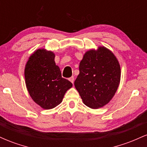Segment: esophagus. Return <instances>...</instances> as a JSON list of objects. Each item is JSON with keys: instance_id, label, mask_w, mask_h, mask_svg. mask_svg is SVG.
<instances>
[{"instance_id": "34e87169", "label": "esophagus", "mask_w": 147, "mask_h": 147, "mask_svg": "<svg viewBox=\"0 0 147 147\" xmlns=\"http://www.w3.org/2000/svg\"><path fill=\"white\" fill-rule=\"evenodd\" d=\"M69 81H70L72 84H73L74 83V77H70V78H69Z\"/></svg>"}]
</instances>
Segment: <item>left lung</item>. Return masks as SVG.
I'll list each match as a JSON object with an SVG mask.
<instances>
[{
  "instance_id": "obj_1",
  "label": "left lung",
  "mask_w": 147,
  "mask_h": 147,
  "mask_svg": "<svg viewBox=\"0 0 147 147\" xmlns=\"http://www.w3.org/2000/svg\"><path fill=\"white\" fill-rule=\"evenodd\" d=\"M120 65L109 49L99 46L84 54L75 86L84 104L93 109L108 104L119 85Z\"/></svg>"
}]
</instances>
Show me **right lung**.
Here are the masks:
<instances>
[{
  "label": "right lung",
  "mask_w": 147,
  "mask_h": 147,
  "mask_svg": "<svg viewBox=\"0 0 147 147\" xmlns=\"http://www.w3.org/2000/svg\"><path fill=\"white\" fill-rule=\"evenodd\" d=\"M53 52L40 48L28 59L25 67L27 89L35 103L43 109H52L61 104L72 84L61 77L55 61Z\"/></svg>",
  "instance_id": "obj_1"
}]
</instances>
